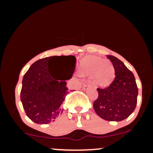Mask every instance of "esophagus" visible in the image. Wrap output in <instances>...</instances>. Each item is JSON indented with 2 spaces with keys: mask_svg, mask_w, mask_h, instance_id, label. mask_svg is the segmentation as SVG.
Returning <instances> with one entry per match:
<instances>
[{
  "mask_svg": "<svg viewBox=\"0 0 153 153\" xmlns=\"http://www.w3.org/2000/svg\"><path fill=\"white\" fill-rule=\"evenodd\" d=\"M89 87H91V84H90V82H88L87 83H84L83 84V86H82V89H83V90H86V89L88 88Z\"/></svg>",
  "mask_w": 153,
  "mask_h": 153,
  "instance_id": "esophagus-1",
  "label": "esophagus"
}]
</instances>
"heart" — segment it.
<instances>
[{"label":"heart","mask_w":153,"mask_h":153,"mask_svg":"<svg viewBox=\"0 0 153 153\" xmlns=\"http://www.w3.org/2000/svg\"><path fill=\"white\" fill-rule=\"evenodd\" d=\"M82 73L88 76L95 75V82L101 87L109 85L115 78L113 65L106 59L97 57H87L82 61Z\"/></svg>","instance_id":"obj_1"}]
</instances>
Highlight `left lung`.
Listing matches in <instances>:
<instances>
[{
	"mask_svg": "<svg viewBox=\"0 0 153 153\" xmlns=\"http://www.w3.org/2000/svg\"><path fill=\"white\" fill-rule=\"evenodd\" d=\"M113 64L115 78L109 86L98 88L99 96L94 103L96 113L109 122H120L134 111L137 102L138 88L131 71L120 59L106 55Z\"/></svg>",
	"mask_w": 153,
	"mask_h": 153,
	"instance_id": "obj_1",
	"label": "left lung"
}]
</instances>
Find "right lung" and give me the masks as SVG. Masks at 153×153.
Segmentation results:
<instances>
[{
	"label": "right lung",
	"instance_id": "add662e5",
	"mask_svg": "<svg viewBox=\"0 0 153 153\" xmlns=\"http://www.w3.org/2000/svg\"><path fill=\"white\" fill-rule=\"evenodd\" d=\"M57 57H48L36 61L23 78L21 101L26 116L36 124H47L55 121L62 113L61 105L69 93L65 80L54 79L50 73V59ZM59 57H68L73 75L75 57L73 55Z\"/></svg>",
	"mask_w": 153,
	"mask_h": 153
}]
</instances>
